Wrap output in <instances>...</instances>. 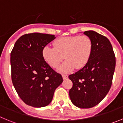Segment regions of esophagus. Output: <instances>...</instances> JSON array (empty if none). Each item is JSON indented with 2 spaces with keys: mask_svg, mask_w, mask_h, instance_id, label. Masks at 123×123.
<instances>
[{
  "mask_svg": "<svg viewBox=\"0 0 123 123\" xmlns=\"http://www.w3.org/2000/svg\"><path fill=\"white\" fill-rule=\"evenodd\" d=\"M62 77H63V79H66L68 78V76L67 74H62Z\"/></svg>",
  "mask_w": 123,
  "mask_h": 123,
  "instance_id": "1",
  "label": "esophagus"
}]
</instances>
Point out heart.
<instances>
[{
  "instance_id": "1",
  "label": "heart",
  "mask_w": 123,
  "mask_h": 123,
  "mask_svg": "<svg viewBox=\"0 0 123 123\" xmlns=\"http://www.w3.org/2000/svg\"><path fill=\"white\" fill-rule=\"evenodd\" d=\"M54 48L45 46L42 50V56L51 67L56 68L63 58L65 62L60 67L62 73L71 72L75 68L85 67L91 58L93 44L86 35L60 37L53 42Z\"/></svg>"
}]
</instances>
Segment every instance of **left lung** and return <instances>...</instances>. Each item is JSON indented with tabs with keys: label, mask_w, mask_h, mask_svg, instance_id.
Listing matches in <instances>:
<instances>
[{
	"label": "left lung",
	"mask_w": 123,
	"mask_h": 123,
	"mask_svg": "<svg viewBox=\"0 0 123 123\" xmlns=\"http://www.w3.org/2000/svg\"><path fill=\"white\" fill-rule=\"evenodd\" d=\"M84 34L92 40V54L85 67L69 75L73 82L69 95L75 106L89 108L98 105L109 92L116 58L108 38L94 31H87Z\"/></svg>",
	"instance_id": "1"
}]
</instances>
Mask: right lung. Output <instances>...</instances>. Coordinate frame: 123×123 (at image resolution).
Masks as SVG:
<instances>
[{
    "label": "right lung",
    "instance_id": "1",
    "mask_svg": "<svg viewBox=\"0 0 123 123\" xmlns=\"http://www.w3.org/2000/svg\"><path fill=\"white\" fill-rule=\"evenodd\" d=\"M55 36L33 32L21 36L10 54L11 77L17 94L25 104L43 107L52 101L63 82L60 74L44 60L42 50Z\"/></svg>",
    "mask_w": 123,
    "mask_h": 123
}]
</instances>
